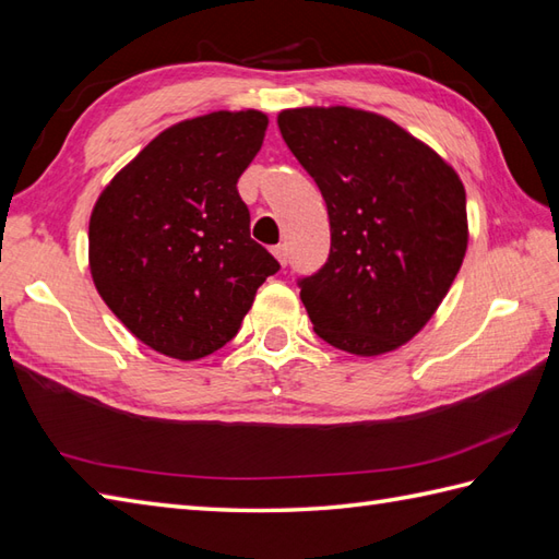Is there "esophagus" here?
Here are the masks:
<instances>
[{"mask_svg": "<svg viewBox=\"0 0 559 559\" xmlns=\"http://www.w3.org/2000/svg\"><path fill=\"white\" fill-rule=\"evenodd\" d=\"M271 252H274V257L278 259V264H281V266L288 264V248H285V245H276V248L271 250Z\"/></svg>", "mask_w": 559, "mask_h": 559, "instance_id": "obj_1", "label": "esophagus"}]
</instances>
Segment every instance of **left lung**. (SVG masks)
<instances>
[{
    "instance_id": "obj_1",
    "label": "left lung",
    "mask_w": 559,
    "mask_h": 559,
    "mask_svg": "<svg viewBox=\"0 0 559 559\" xmlns=\"http://www.w3.org/2000/svg\"><path fill=\"white\" fill-rule=\"evenodd\" d=\"M278 128L331 221L329 262L300 281L317 335L357 357L393 353L431 321L462 266L469 242L462 178L376 111L283 109Z\"/></svg>"
}]
</instances>
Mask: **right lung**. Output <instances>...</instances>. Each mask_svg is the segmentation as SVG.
I'll return each instance as SVG.
<instances>
[{"mask_svg":"<svg viewBox=\"0 0 559 559\" xmlns=\"http://www.w3.org/2000/svg\"><path fill=\"white\" fill-rule=\"evenodd\" d=\"M269 116L212 111L168 126L116 174L90 214V274L138 341L180 361L238 333L278 262L250 238L238 178Z\"/></svg>","mask_w":559,"mask_h":559,"instance_id":"add662e5","label":"right lung"}]
</instances>
